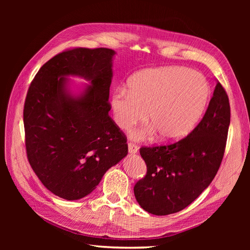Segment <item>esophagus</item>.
<instances>
[{"label":"esophagus","instance_id":"obj_1","mask_svg":"<svg viewBox=\"0 0 250 250\" xmlns=\"http://www.w3.org/2000/svg\"><path fill=\"white\" fill-rule=\"evenodd\" d=\"M128 151L132 154H136L139 151V147L134 143H128Z\"/></svg>","mask_w":250,"mask_h":250}]
</instances>
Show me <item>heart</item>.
Segmentation results:
<instances>
[{"label": "heart", "instance_id": "b5f03b06", "mask_svg": "<svg viewBox=\"0 0 250 250\" xmlns=\"http://www.w3.org/2000/svg\"><path fill=\"white\" fill-rule=\"evenodd\" d=\"M209 95L207 79L185 67L144 70L130 78L128 91L121 88L111 98L115 124L124 130L148 120L152 126L133 137L146 139L156 130L162 140L175 142L188 136L201 118Z\"/></svg>", "mask_w": 250, "mask_h": 250}]
</instances>
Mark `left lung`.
Listing matches in <instances>:
<instances>
[{"mask_svg":"<svg viewBox=\"0 0 250 250\" xmlns=\"http://www.w3.org/2000/svg\"><path fill=\"white\" fill-rule=\"evenodd\" d=\"M229 125V98L218 81L203 120L189 135L168 145L140 149L147 173L134 188L139 205L156 216L177 213L190 205L218 172Z\"/></svg>","mask_w":250,"mask_h":250,"instance_id":"left-lung-1","label":"left lung"}]
</instances>
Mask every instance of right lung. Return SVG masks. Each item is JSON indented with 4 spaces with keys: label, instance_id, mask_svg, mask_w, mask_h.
Wrapping results in <instances>:
<instances>
[{
    "label": "right lung",
    "instance_id": "1",
    "mask_svg": "<svg viewBox=\"0 0 250 250\" xmlns=\"http://www.w3.org/2000/svg\"><path fill=\"white\" fill-rule=\"evenodd\" d=\"M114 55L104 47L60 52L39 69L26 95L29 164L42 185L62 199L88 195L127 154L126 137L108 115ZM68 75L82 76L91 85L73 97L66 88Z\"/></svg>",
    "mask_w": 250,
    "mask_h": 250
}]
</instances>
